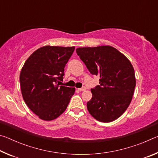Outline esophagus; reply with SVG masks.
Wrapping results in <instances>:
<instances>
[{
    "instance_id": "esophagus-1",
    "label": "esophagus",
    "mask_w": 158,
    "mask_h": 158,
    "mask_svg": "<svg viewBox=\"0 0 158 158\" xmlns=\"http://www.w3.org/2000/svg\"><path fill=\"white\" fill-rule=\"evenodd\" d=\"M78 90H79V91H84V90H85V88L83 87V88H81V89H78Z\"/></svg>"
}]
</instances>
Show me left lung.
Instances as JSON below:
<instances>
[{"instance_id": "obj_1", "label": "left lung", "mask_w": 158, "mask_h": 158, "mask_svg": "<svg viewBox=\"0 0 158 158\" xmlns=\"http://www.w3.org/2000/svg\"><path fill=\"white\" fill-rule=\"evenodd\" d=\"M77 55L92 74L100 77V85L91 90L87 109L97 121L109 123L126 111L136 85L134 68L124 54L111 46L79 47Z\"/></svg>"}]
</instances>
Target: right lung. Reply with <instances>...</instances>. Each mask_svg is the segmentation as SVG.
<instances>
[{
	"label": "right lung",
	"mask_w": 158,
	"mask_h": 158,
	"mask_svg": "<svg viewBox=\"0 0 158 158\" xmlns=\"http://www.w3.org/2000/svg\"><path fill=\"white\" fill-rule=\"evenodd\" d=\"M74 47L44 46L32 53L21 70V94L29 109L44 121L60 116L75 92L74 88L60 85L64 68Z\"/></svg>",
	"instance_id": "obj_1"
}]
</instances>
